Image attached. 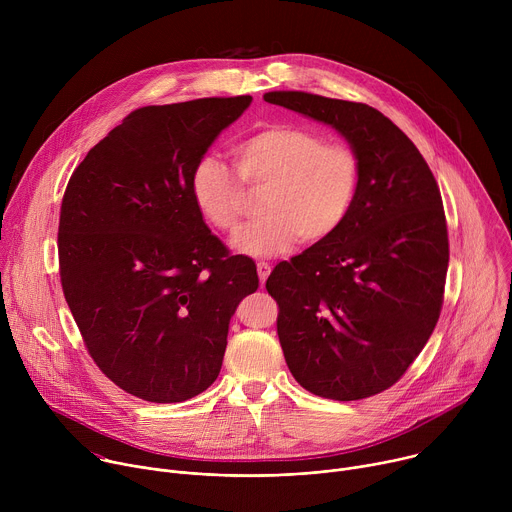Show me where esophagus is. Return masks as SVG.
<instances>
[{
  "mask_svg": "<svg viewBox=\"0 0 512 512\" xmlns=\"http://www.w3.org/2000/svg\"><path fill=\"white\" fill-rule=\"evenodd\" d=\"M257 273H259V281L265 283V279H267L269 273H271V265L265 263V261H259V263H257Z\"/></svg>",
  "mask_w": 512,
  "mask_h": 512,
  "instance_id": "34e87169",
  "label": "esophagus"
}]
</instances>
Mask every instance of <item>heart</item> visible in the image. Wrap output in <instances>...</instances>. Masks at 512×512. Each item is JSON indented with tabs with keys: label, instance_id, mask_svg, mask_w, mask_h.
Returning <instances> with one entry per match:
<instances>
[{
	"label": "heart",
	"instance_id": "obj_1",
	"mask_svg": "<svg viewBox=\"0 0 512 512\" xmlns=\"http://www.w3.org/2000/svg\"><path fill=\"white\" fill-rule=\"evenodd\" d=\"M235 174L212 156L200 158L188 178V192L212 229L233 233L241 223L243 187L263 188V218L235 239V251L273 257L298 239L318 243L334 235L348 218L360 182L356 154L340 143L291 125L265 127L233 148Z\"/></svg>",
	"mask_w": 512,
	"mask_h": 512
}]
</instances>
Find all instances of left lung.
<instances>
[{"mask_svg": "<svg viewBox=\"0 0 512 512\" xmlns=\"http://www.w3.org/2000/svg\"><path fill=\"white\" fill-rule=\"evenodd\" d=\"M263 99L336 129L360 164L344 225L275 265L265 283L285 362L314 395H377L405 375L440 318L450 261L440 188L381 111L304 91Z\"/></svg>", "mask_w": 512, "mask_h": 512, "instance_id": "left-lung-1", "label": "left lung"}]
</instances>
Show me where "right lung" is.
I'll return each instance as SVG.
<instances>
[{
  "label": "right lung",
  "instance_id": "right-lung-1",
  "mask_svg": "<svg viewBox=\"0 0 512 512\" xmlns=\"http://www.w3.org/2000/svg\"><path fill=\"white\" fill-rule=\"evenodd\" d=\"M251 95L129 113L72 174L60 208L66 304L97 367L123 391L182 403L221 373L229 324L259 287L198 214L188 178Z\"/></svg>",
  "mask_w": 512,
  "mask_h": 512
}]
</instances>
